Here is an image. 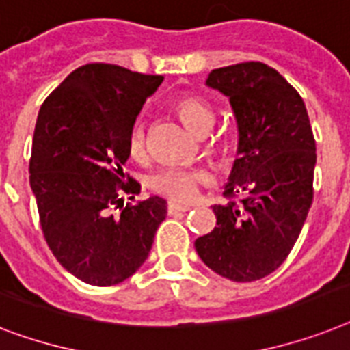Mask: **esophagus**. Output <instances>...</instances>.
I'll return each mask as SVG.
<instances>
[{
  "mask_svg": "<svg viewBox=\"0 0 350 350\" xmlns=\"http://www.w3.org/2000/svg\"><path fill=\"white\" fill-rule=\"evenodd\" d=\"M189 206L188 204H180V202H175V200H170L167 202V213L170 215H177V213H184V211H189Z\"/></svg>",
  "mask_w": 350,
  "mask_h": 350,
  "instance_id": "34e87169",
  "label": "esophagus"
}]
</instances>
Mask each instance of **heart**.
<instances>
[{
  "label": "heart",
  "mask_w": 350,
  "mask_h": 350,
  "mask_svg": "<svg viewBox=\"0 0 350 350\" xmlns=\"http://www.w3.org/2000/svg\"><path fill=\"white\" fill-rule=\"evenodd\" d=\"M175 110L183 121L198 133H204L213 124L215 113L211 106L202 97L186 96L175 100ZM128 150L130 155L135 159L144 157L146 153V126L142 119H137L128 131ZM209 183V173L204 167H189L170 164L162 166L161 170L150 177V186L161 195L173 198V200H191L198 193L200 184Z\"/></svg>",
  "instance_id": "b5f03b06"
}]
</instances>
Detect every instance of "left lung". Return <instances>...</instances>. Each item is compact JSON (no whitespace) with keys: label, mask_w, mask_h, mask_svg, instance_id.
Segmentation results:
<instances>
[{"label":"left lung","mask_w":350,"mask_h":350,"mask_svg":"<svg viewBox=\"0 0 350 350\" xmlns=\"http://www.w3.org/2000/svg\"><path fill=\"white\" fill-rule=\"evenodd\" d=\"M208 86L229 97L239 153L217 228L195 240L209 269L253 282L284 264L311 209L317 142L300 94L260 61L211 70Z\"/></svg>","instance_id":"1"}]
</instances>
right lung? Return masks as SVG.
I'll return each instance as SVG.
<instances>
[{
    "instance_id": "right-lung-1",
    "label": "right lung",
    "mask_w": 350,
    "mask_h": 350,
    "mask_svg": "<svg viewBox=\"0 0 350 350\" xmlns=\"http://www.w3.org/2000/svg\"><path fill=\"white\" fill-rule=\"evenodd\" d=\"M162 75L117 64L75 68L39 110L30 155V188L44 240L64 269L97 287L121 284L152 250L166 200L124 206L141 184L122 172L128 131Z\"/></svg>"
}]
</instances>
